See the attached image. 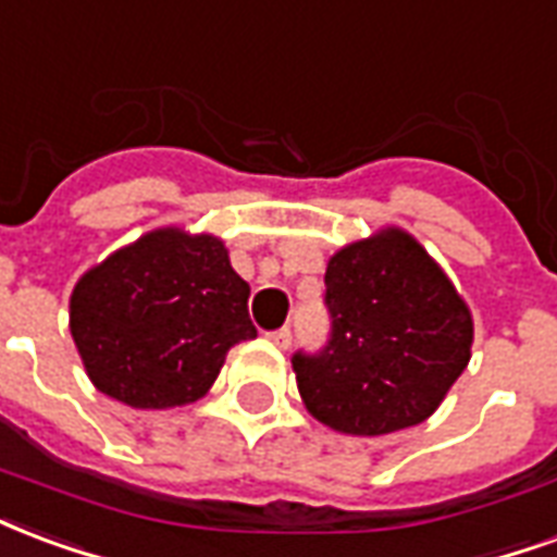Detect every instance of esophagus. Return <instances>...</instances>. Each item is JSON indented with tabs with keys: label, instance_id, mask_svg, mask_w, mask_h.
I'll use <instances>...</instances> for the list:
<instances>
[{
	"label": "esophagus",
	"instance_id": "esophagus-1",
	"mask_svg": "<svg viewBox=\"0 0 557 557\" xmlns=\"http://www.w3.org/2000/svg\"><path fill=\"white\" fill-rule=\"evenodd\" d=\"M268 339L274 342L277 348H283V351H286V348L292 345V327H280V331H271V333H268Z\"/></svg>",
	"mask_w": 557,
	"mask_h": 557
}]
</instances>
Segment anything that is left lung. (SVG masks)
I'll use <instances>...</instances> for the list:
<instances>
[{
  "instance_id": "1",
  "label": "left lung",
  "mask_w": 557,
  "mask_h": 557,
  "mask_svg": "<svg viewBox=\"0 0 557 557\" xmlns=\"http://www.w3.org/2000/svg\"><path fill=\"white\" fill-rule=\"evenodd\" d=\"M331 336L295 351L304 405L319 422L354 436L419 425L467 369L472 315L425 247L383 230L327 262Z\"/></svg>"
}]
</instances>
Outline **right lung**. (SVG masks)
Segmentation results:
<instances>
[{"instance_id": "right-lung-1", "label": "right lung", "mask_w": 557, "mask_h": 557, "mask_svg": "<svg viewBox=\"0 0 557 557\" xmlns=\"http://www.w3.org/2000/svg\"><path fill=\"white\" fill-rule=\"evenodd\" d=\"M247 298L215 236L156 230L76 283L70 333L100 393L162 410L206 395L226 351L257 336Z\"/></svg>"}]
</instances>
